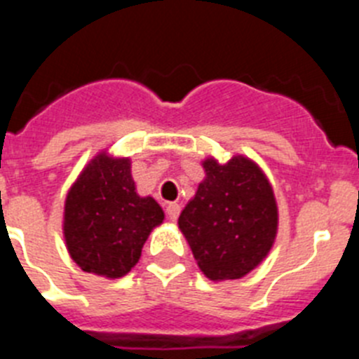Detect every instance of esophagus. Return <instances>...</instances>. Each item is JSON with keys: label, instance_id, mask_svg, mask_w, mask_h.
Masks as SVG:
<instances>
[{"label": "esophagus", "instance_id": "1", "mask_svg": "<svg viewBox=\"0 0 359 359\" xmlns=\"http://www.w3.org/2000/svg\"><path fill=\"white\" fill-rule=\"evenodd\" d=\"M180 210H182V208H180V205H177V203H169V205L165 207L167 217H169L170 221H176L177 215H180Z\"/></svg>", "mask_w": 359, "mask_h": 359}]
</instances>
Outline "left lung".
<instances>
[{
	"label": "left lung",
	"mask_w": 359,
	"mask_h": 359,
	"mask_svg": "<svg viewBox=\"0 0 359 359\" xmlns=\"http://www.w3.org/2000/svg\"><path fill=\"white\" fill-rule=\"evenodd\" d=\"M203 169L207 177L177 224L210 280L241 278L273 246L278 224L273 190L264 172L244 156L224 165L208 158Z\"/></svg>",
	"instance_id": "left-lung-1"
}]
</instances>
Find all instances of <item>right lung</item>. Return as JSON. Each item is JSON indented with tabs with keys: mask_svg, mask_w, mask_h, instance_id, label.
Segmentation results:
<instances>
[{
	"mask_svg": "<svg viewBox=\"0 0 359 359\" xmlns=\"http://www.w3.org/2000/svg\"><path fill=\"white\" fill-rule=\"evenodd\" d=\"M161 221L160 205L136 194L131 161L102 152L68 192L66 246L82 271L118 278L138 262L149 233Z\"/></svg>",
	"mask_w": 359,
	"mask_h": 359,
	"instance_id": "add662e5",
	"label": "right lung"
}]
</instances>
